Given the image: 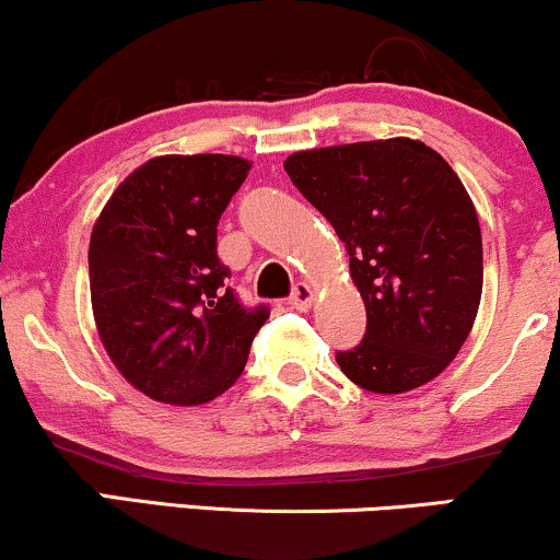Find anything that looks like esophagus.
<instances>
[{
  "instance_id": "1",
  "label": "esophagus",
  "mask_w": 560,
  "mask_h": 560,
  "mask_svg": "<svg viewBox=\"0 0 560 560\" xmlns=\"http://www.w3.org/2000/svg\"><path fill=\"white\" fill-rule=\"evenodd\" d=\"M310 302H313V289H310L307 284H294L292 287V294H289V305H292L294 310H307Z\"/></svg>"
}]
</instances>
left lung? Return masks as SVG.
Listing matches in <instances>:
<instances>
[{
  "mask_svg": "<svg viewBox=\"0 0 560 560\" xmlns=\"http://www.w3.org/2000/svg\"><path fill=\"white\" fill-rule=\"evenodd\" d=\"M284 170L345 242L365 339L336 352L373 394H404L448 368L482 298V234L462 179L420 140L292 153Z\"/></svg>",
  "mask_w": 560,
  "mask_h": 560,
  "instance_id": "1",
  "label": "left lung"
}]
</instances>
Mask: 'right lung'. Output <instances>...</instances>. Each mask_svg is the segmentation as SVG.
<instances>
[{
  "label": "right lung",
  "instance_id": "1",
  "mask_svg": "<svg viewBox=\"0 0 560 560\" xmlns=\"http://www.w3.org/2000/svg\"><path fill=\"white\" fill-rule=\"evenodd\" d=\"M250 166L221 153L151 159L112 192L93 226L98 336L151 399L192 407L224 394L271 313L242 305L215 253V226Z\"/></svg>",
  "mask_w": 560,
  "mask_h": 560
}]
</instances>
